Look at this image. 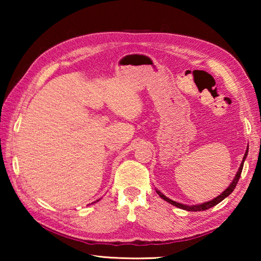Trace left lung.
Here are the masks:
<instances>
[{
	"instance_id": "obj_1",
	"label": "left lung",
	"mask_w": 261,
	"mask_h": 261,
	"mask_svg": "<svg viewBox=\"0 0 261 261\" xmlns=\"http://www.w3.org/2000/svg\"><path fill=\"white\" fill-rule=\"evenodd\" d=\"M246 155H247V149H246V152H245L244 159H243V161H242V163H241L240 169H238V171H237L236 177L233 178V180H232V183H231L230 185H229L228 189H227V190H224V191H223L222 193H221L219 197L214 198L213 200L207 201V202H204V204H201V205L188 206V205L179 204V202L173 201L171 199H169V198H167L166 196H163V194H162L160 191H156V192H158L159 196H160V197L162 198V199H165L166 201H168V202H169V204H171V205H174V206H176V207H178V208H182V210H185V211H190V212H199V211H206V210H208V208H211V207H213V206H215V205H218L219 202L222 201V200L224 199V198L228 197L229 194H230V193L233 191V189L236 188V185H237V183H238V179H240V177H241V174H242V170H243V166H244V160H245Z\"/></svg>"
}]
</instances>
